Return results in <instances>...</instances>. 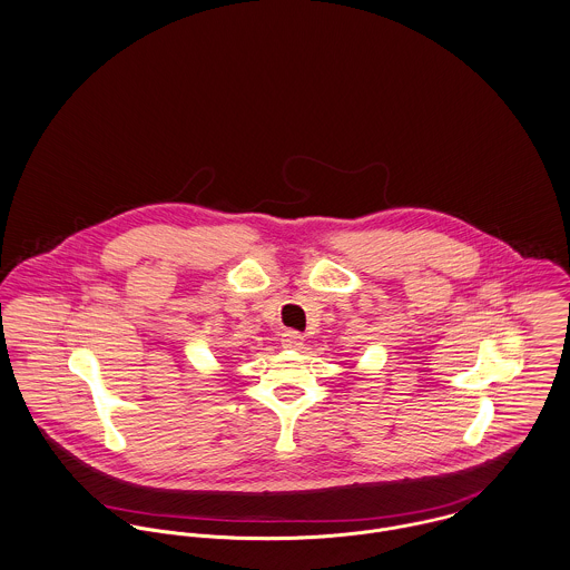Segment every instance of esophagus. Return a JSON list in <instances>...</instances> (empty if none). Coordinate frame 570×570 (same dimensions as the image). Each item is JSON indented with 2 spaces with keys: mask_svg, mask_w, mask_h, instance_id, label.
<instances>
[{
  "mask_svg": "<svg viewBox=\"0 0 570 570\" xmlns=\"http://www.w3.org/2000/svg\"><path fill=\"white\" fill-rule=\"evenodd\" d=\"M281 345H283L285 350H298V347L303 345V336H301L298 332H294V330H287V332L281 336Z\"/></svg>",
  "mask_w": 570,
  "mask_h": 570,
  "instance_id": "obj_1",
  "label": "esophagus"
}]
</instances>
